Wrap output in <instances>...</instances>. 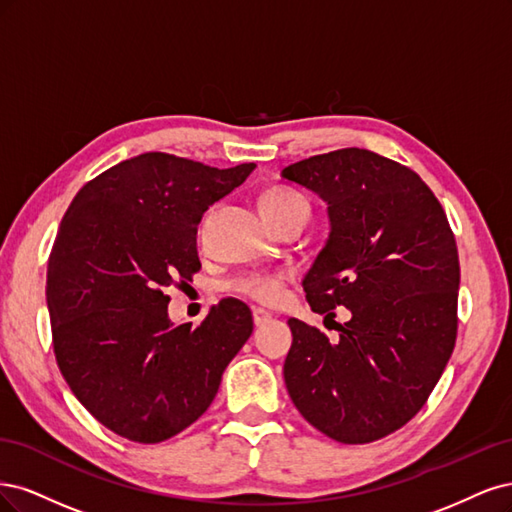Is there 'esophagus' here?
Instances as JSON below:
<instances>
[{
    "label": "esophagus",
    "mask_w": 512,
    "mask_h": 512,
    "mask_svg": "<svg viewBox=\"0 0 512 512\" xmlns=\"http://www.w3.org/2000/svg\"><path fill=\"white\" fill-rule=\"evenodd\" d=\"M272 321V315L270 312H266L263 308H253V323L259 327V325H266Z\"/></svg>",
    "instance_id": "34e87169"
}]
</instances>
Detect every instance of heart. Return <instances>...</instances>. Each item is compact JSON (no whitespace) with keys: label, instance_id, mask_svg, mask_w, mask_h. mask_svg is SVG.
Here are the masks:
<instances>
[{"label":"heart","instance_id":"obj_1","mask_svg":"<svg viewBox=\"0 0 512 512\" xmlns=\"http://www.w3.org/2000/svg\"><path fill=\"white\" fill-rule=\"evenodd\" d=\"M261 210L266 214V219H278L287 214L289 210L306 206L308 200L289 187H272L261 195ZM232 289L246 298L263 302V304H274L283 298L285 291V278L280 274H246L232 283Z\"/></svg>","mask_w":512,"mask_h":512}]
</instances>
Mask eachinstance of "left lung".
Returning a JSON list of instances; mask_svg holds the SVG:
<instances>
[{
	"label": "left lung",
	"instance_id": "left-lung-1",
	"mask_svg": "<svg viewBox=\"0 0 512 512\" xmlns=\"http://www.w3.org/2000/svg\"><path fill=\"white\" fill-rule=\"evenodd\" d=\"M319 193L332 232L304 278L310 308L351 319L332 342L289 319L285 383L302 417L344 444L400 430L430 398L457 338L459 257L440 202L417 172L366 148L291 163Z\"/></svg>",
	"mask_w": 512,
	"mask_h": 512
}]
</instances>
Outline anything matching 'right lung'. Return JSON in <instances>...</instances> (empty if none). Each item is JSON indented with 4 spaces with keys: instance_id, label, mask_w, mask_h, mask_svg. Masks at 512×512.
I'll use <instances>...</instances> for the list:
<instances>
[{
    "instance_id": "add662e5",
    "label": "right lung",
    "mask_w": 512,
    "mask_h": 512,
    "mask_svg": "<svg viewBox=\"0 0 512 512\" xmlns=\"http://www.w3.org/2000/svg\"><path fill=\"white\" fill-rule=\"evenodd\" d=\"M253 170L144 153L89 180L63 214L46 270L55 359L110 432L140 444L183 432L253 334L251 308L236 298L197 327H174L166 295L202 268V214Z\"/></svg>"
}]
</instances>
